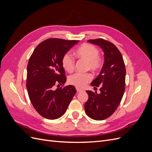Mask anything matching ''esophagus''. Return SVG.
<instances>
[{
  "label": "esophagus",
  "instance_id": "obj_1",
  "mask_svg": "<svg viewBox=\"0 0 152 152\" xmlns=\"http://www.w3.org/2000/svg\"><path fill=\"white\" fill-rule=\"evenodd\" d=\"M76 89H77V92H82V91H83V90L81 89L78 88V87H77Z\"/></svg>",
  "mask_w": 152,
  "mask_h": 152
}]
</instances>
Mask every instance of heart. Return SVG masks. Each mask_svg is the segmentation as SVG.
<instances>
[{
    "mask_svg": "<svg viewBox=\"0 0 152 152\" xmlns=\"http://www.w3.org/2000/svg\"><path fill=\"white\" fill-rule=\"evenodd\" d=\"M99 51L98 48L89 44H84L78 48L75 51V55L79 58L87 62V70L97 72L102 66V60L99 56ZM61 65L64 70L67 72H72L75 66V62L71 55L66 53L61 59ZM92 79L89 73H75L68 77V82L77 87H84Z\"/></svg>",
    "mask_w": 152,
    "mask_h": 152,
    "instance_id": "1",
    "label": "heart"
}]
</instances>
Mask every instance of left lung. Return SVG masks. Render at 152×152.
I'll list each match as a JSON object with an SVG mask.
<instances>
[{"label": "left lung", "instance_id": "1", "mask_svg": "<svg viewBox=\"0 0 152 152\" xmlns=\"http://www.w3.org/2000/svg\"><path fill=\"white\" fill-rule=\"evenodd\" d=\"M104 53V64L99 74L91 82L96 88L100 86V93L86 91L89 99L85 103L86 114L92 119L103 121L115 111L125 91L126 67L121 52L112 42L102 39L89 40Z\"/></svg>", "mask_w": 152, "mask_h": 152}]
</instances>
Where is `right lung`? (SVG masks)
Listing matches in <instances>:
<instances>
[{"label": "right lung", "mask_w": 152, "mask_h": 152, "mask_svg": "<svg viewBox=\"0 0 152 152\" xmlns=\"http://www.w3.org/2000/svg\"><path fill=\"white\" fill-rule=\"evenodd\" d=\"M79 42V40L49 39L39 44L30 58L27 66V91L34 107L45 118L54 120L61 117L76 93L72 85L56 90L53 87L66 82L61 59Z\"/></svg>", "instance_id": "1"}]
</instances>
